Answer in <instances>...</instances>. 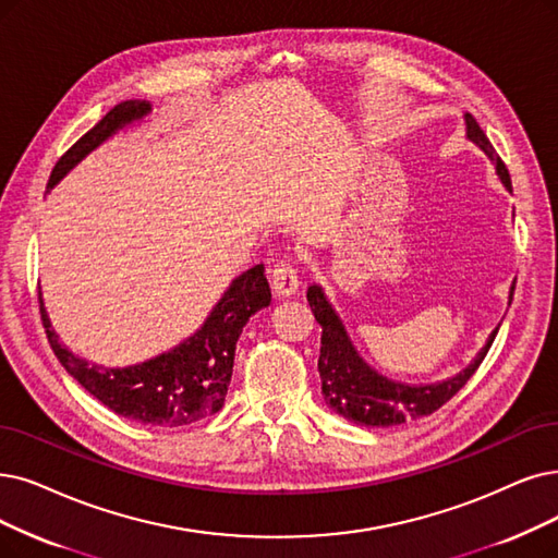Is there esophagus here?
<instances>
[{
  "label": "esophagus",
  "mask_w": 558,
  "mask_h": 558,
  "mask_svg": "<svg viewBox=\"0 0 558 558\" xmlns=\"http://www.w3.org/2000/svg\"><path fill=\"white\" fill-rule=\"evenodd\" d=\"M298 270L293 267V263L288 260H279L272 270V291L277 298H291L298 293Z\"/></svg>",
  "instance_id": "1"
}]
</instances>
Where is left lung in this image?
Here are the masks:
<instances>
[{"label": "left lung", "instance_id": "obj_1", "mask_svg": "<svg viewBox=\"0 0 558 558\" xmlns=\"http://www.w3.org/2000/svg\"><path fill=\"white\" fill-rule=\"evenodd\" d=\"M464 123L466 137H470L478 148H483L487 158L497 165V175L510 192V173L497 155L495 146L489 144L485 132L481 130L472 114H464ZM512 293H515V283L510 286L508 304L512 302ZM306 300L311 311H314L316 323L323 327L318 371L323 380L325 403L348 421H354L356 426L366 428L400 426V423L405 421L428 416L437 412L444 403H449V400L466 385V380L476 373L499 331L497 327L489 333L487 343L481 348V352L474 356V362L464 371H460L458 375L449 377V380L444 383L416 387L393 383L389 377L373 371L362 360L360 352L354 350L341 318L337 316V311L327 302L320 286H308Z\"/></svg>", "mask_w": 558, "mask_h": 558}]
</instances>
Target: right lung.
Listing matches in <instances>:
<instances>
[{
  "instance_id": "right-lung-1",
  "label": "right lung",
  "mask_w": 558,
  "mask_h": 558,
  "mask_svg": "<svg viewBox=\"0 0 558 558\" xmlns=\"http://www.w3.org/2000/svg\"><path fill=\"white\" fill-rule=\"evenodd\" d=\"M148 111L150 105L146 100H125L111 107L84 137L61 155L50 173L48 190L77 167L88 153L117 135L121 128L144 119ZM270 300L272 293L265 279V267L263 263L254 265L252 270L231 281L206 323L190 339L148 362L125 368H105L100 364H88L61 345L38 293L43 327L61 366L111 412L155 428L187 426L221 410L242 327L256 311L270 304Z\"/></svg>"
}]
</instances>
